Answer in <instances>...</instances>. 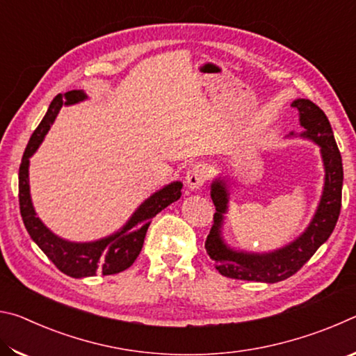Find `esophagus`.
I'll return each mask as SVG.
<instances>
[{"label":"esophagus","instance_id":"obj_1","mask_svg":"<svg viewBox=\"0 0 356 356\" xmlns=\"http://www.w3.org/2000/svg\"><path fill=\"white\" fill-rule=\"evenodd\" d=\"M207 168L204 165H195L191 166L188 172H186V188H188V191H197L201 188V186L206 184L207 180Z\"/></svg>","mask_w":356,"mask_h":356}]
</instances>
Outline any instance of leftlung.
<instances>
[{
  "label": "left lung",
  "instance_id": "left-lung-1",
  "mask_svg": "<svg viewBox=\"0 0 356 356\" xmlns=\"http://www.w3.org/2000/svg\"><path fill=\"white\" fill-rule=\"evenodd\" d=\"M298 111L303 131H291L287 138L300 136L317 144L323 163V188L321 201L309 225L292 242L278 250L256 252L232 248L222 237V225L229 210L231 185L226 177H215L210 184V197L215 204L213 226L206 238V250L215 267L222 276L243 281H257L273 284L297 273L312 254L327 242L339 218L342 197V159L334 141L333 130L325 113L308 99H295L292 104Z\"/></svg>",
  "mask_w": 356,
  "mask_h": 356
}]
</instances>
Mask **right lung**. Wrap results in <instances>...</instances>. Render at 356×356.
<instances>
[{
	"instance_id": "right-lung-1",
	"label": "right lung",
	"mask_w": 356,
	"mask_h": 356,
	"mask_svg": "<svg viewBox=\"0 0 356 356\" xmlns=\"http://www.w3.org/2000/svg\"><path fill=\"white\" fill-rule=\"evenodd\" d=\"M86 99V92L81 89H78V91L74 89V91L65 94H58L51 100L39 127L29 138L19 171L20 213L26 231L34 240V243L45 252L47 257L63 273L72 276V278H86V276H95L97 273L114 275L127 270L141 252L150 220L170 204L176 202L182 195L184 186L180 180L161 186L160 190H156L154 195H150L146 201H143L138 206L122 227L99 240L70 242V240L59 237L50 231L35 213L33 206L31 190H29V159L44 141L51 124L55 122L59 110L63 106L80 104Z\"/></svg>"
}]
</instances>
